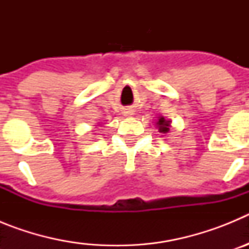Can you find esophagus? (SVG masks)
Here are the masks:
<instances>
[{"mask_svg": "<svg viewBox=\"0 0 249 249\" xmlns=\"http://www.w3.org/2000/svg\"><path fill=\"white\" fill-rule=\"evenodd\" d=\"M131 114H132L131 111H127V112H126V116H131Z\"/></svg>", "mask_w": 249, "mask_h": 249, "instance_id": "34e87169", "label": "esophagus"}]
</instances>
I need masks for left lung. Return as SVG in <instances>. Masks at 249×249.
I'll return each mask as SVG.
<instances>
[{"label":"left lung","mask_w":249,"mask_h":249,"mask_svg":"<svg viewBox=\"0 0 249 249\" xmlns=\"http://www.w3.org/2000/svg\"><path fill=\"white\" fill-rule=\"evenodd\" d=\"M157 127H158V132H160V133H167V132H169L171 121L166 120L164 117H158Z\"/></svg>","instance_id":"obj_1"}]
</instances>
